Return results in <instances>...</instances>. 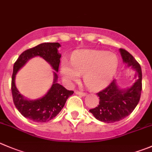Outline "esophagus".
I'll return each mask as SVG.
<instances>
[{"label":"esophagus","instance_id":"34e87169","mask_svg":"<svg viewBox=\"0 0 152 152\" xmlns=\"http://www.w3.org/2000/svg\"><path fill=\"white\" fill-rule=\"evenodd\" d=\"M75 94H78V95L82 96H85L87 95V94H85V93H82V92H80V91H75Z\"/></svg>","mask_w":152,"mask_h":152}]
</instances>
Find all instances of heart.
<instances>
[{"mask_svg": "<svg viewBox=\"0 0 152 152\" xmlns=\"http://www.w3.org/2000/svg\"><path fill=\"white\" fill-rule=\"evenodd\" d=\"M118 58L114 53L102 50H81L72 56L71 63L62 61L61 73L69 83L77 82L84 74L85 85L92 91L106 88L117 72Z\"/></svg>", "mask_w": 152, "mask_h": 152, "instance_id": "obj_1", "label": "heart"}]
</instances>
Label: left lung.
<instances>
[{"mask_svg":"<svg viewBox=\"0 0 152 152\" xmlns=\"http://www.w3.org/2000/svg\"><path fill=\"white\" fill-rule=\"evenodd\" d=\"M123 62L137 73V79L132 86L121 89L116 80L97 94L99 103L89 111L96 120L103 123H113L120 121L132 113L140 101L142 91V70L139 63L126 50L120 49Z\"/></svg>","mask_w":152,"mask_h":152,"instance_id":"left-lung-1","label":"left lung"}]
</instances>
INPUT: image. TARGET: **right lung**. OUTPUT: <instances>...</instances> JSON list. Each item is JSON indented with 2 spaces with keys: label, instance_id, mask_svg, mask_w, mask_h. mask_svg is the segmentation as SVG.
<instances>
[{
  "label": "right lung",
  "instance_id": "1",
  "mask_svg": "<svg viewBox=\"0 0 152 152\" xmlns=\"http://www.w3.org/2000/svg\"><path fill=\"white\" fill-rule=\"evenodd\" d=\"M60 44L42 43L35 48L26 50L22 53L15 62L12 76V94L16 108L26 118L36 123H47L58 114L69 96L73 94L57 83L56 72L58 71L61 54L58 49ZM35 56L43 58L51 65L56 71L54 72V83L48 92L42 98L30 100L21 95L15 85V76L17 71L30 59Z\"/></svg>",
  "mask_w": 152,
  "mask_h": 152
}]
</instances>
